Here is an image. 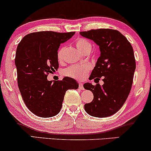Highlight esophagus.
Returning <instances> with one entry per match:
<instances>
[{"instance_id":"esophagus-1","label":"esophagus","mask_w":151,"mask_h":151,"mask_svg":"<svg viewBox=\"0 0 151 151\" xmlns=\"http://www.w3.org/2000/svg\"><path fill=\"white\" fill-rule=\"evenodd\" d=\"M79 89H81V90H84V86H83L82 83H81V82L79 83Z\"/></svg>"}]
</instances>
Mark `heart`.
Here are the masks:
<instances>
[{
  "label": "heart",
  "instance_id": "b5f03b06",
  "mask_svg": "<svg viewBox=\"0 0 151 151\" xmlns=\"http://www.w3.org/2000/svg\"><path fill=\"white\" fill-rule=\"evenodd\" d=\"M75 45L81 52L85 53L90 52L91 50V45L87 40L84 38H77L75 40ZM65 47L62 46L58 52V60L61 61L63 58V54ZM91 70V67L88 64H79L69 67L64 70V74L67 77L73 78L77 80H83L86 77L88 72Z\"/></svg>",
  "mask_w": 151,
  "mask_h": 151
}]
</instances>
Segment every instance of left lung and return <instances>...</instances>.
<instances>
[{"label":"left lung","instance_id":"left-lung-1","mask_svg":"<svg viewBox=\"0 0 151 151\" xmlns=\"http://www.w3.org/2000/svg\"><path fill=\"white\" fill-rule=\"evenodd\" d=\"M99 46L101 55L89 79L103 78L104 84L85 83L84 88L93 94V101L84 105L91 116L104 118L114 115L129 96L136 70L133 50L126 37L118 30L96 29L79 32Z\"/></svg>","mask_w":151,"mask_h":151}]
</instances>
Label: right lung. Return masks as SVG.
Returning <instances> with one entry per match:
<instances>
[{
  "label": "right lung",
  "mask_w": 151,
  "mask_h": 151,
  "mask_svg": "<svg viewBox=\"0 0 151 151\" xmlns=\"http://www.w3.org/2000/svg\"><path fill=\"white\" fill-rule=\"evenodd\" d=\"M75 32L40 31L25 35L15 54L19 90L26 106L42 118L52 117L60 111L65 92L77 89L75 79L65 77L60 81H48L47 76L59 68L58 51L61 43Z\"/></svg>",
  "instance_id": "add662e5"
}]
</instances>
